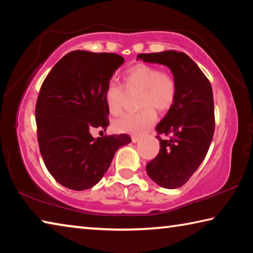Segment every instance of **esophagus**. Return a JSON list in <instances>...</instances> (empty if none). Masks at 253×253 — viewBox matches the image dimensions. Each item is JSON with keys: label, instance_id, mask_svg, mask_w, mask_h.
Listing matches in <instances>:
<instances>
[{"label": "esophagus", "instance_id": "esophagus-1", "mask_svg": "<svg viewBox=\"0 0 253 253\" xmlns=\"http://www.w3.org/2000/svg\"><path fill=\"white\" fill-rule=\"evenodd\" d=\"M139 140H140L139 136H131V142L132 143H137V142H139Z\"/></svg>", "mask_w": 253, "mask_h": 253}]
</instances>
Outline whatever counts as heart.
Returning a JSON list of instances; mask_svg holds the SVG:
<instances>
[{"mask_svg":"<svg viewBox=\"0 0 253 253\" xmlns=\"http://www.w3.org/2000/svg\"><path fill=\"white\" fill-rule=\"evenodd\" d=\"M127 89H140L139 107L134 114L124 115L114 123L118 132L142 134L157 119L156 110L166 111L174 105L177 96V84L174 77L163 72L157 67L137 63L124 75ZM124 89L121 84L111 81L105 89V102L109 113L119 115L123 109Z\"/></svg>","mask_w":253,"mask_h":253,"instance_id":"1","label":"heart"}]
</instances>
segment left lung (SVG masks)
Wrapping results in <instances>:
<instances>
[{
    "label": "left lung",
    "mask_w": 253,
    "mask_h": 253,
    "mask_svg": "<svg viewBox=\"0 0 253 253\" xmlns=\"http://www.w3.org/2000/svg\"><path fill=\"white\" fill-rule=\"evenodd\" d=\"M137 59L169 67L176 81V99L156 126L160 153L148 163L146 172L162 187H181L199 169L212 142L215 119L211 84L184 52L140 53ZM160 134L170 138L162 140Z\"/></svg>",
    "instance_id": "1"
}]
</instances>
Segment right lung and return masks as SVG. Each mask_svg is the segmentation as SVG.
Returning a JSON list of instances; mask_svg holds the SVG:
<instances>
[{
  "label": "right lung",
  "mask_w": 253,
  "mask_h": 253,
  "mask_svg": "<svg viewBox=\"0 0 253 253\" xmlns=\"http://www.w3.org/2000/svg\"><path fill=\"white\" fill-rule=\"evenodd\" d=\"M124 61L116 53L76 50L55 63L41 85L36 106L38 142L45 168L74 191L100 181L126 134L93 138L92 128L108 127L105 89Z\"/></svg>",
  "instance_id": "obj_1"
}]
</instances>
